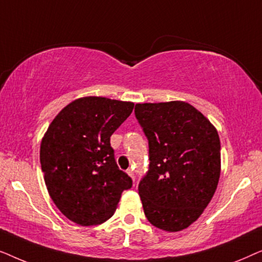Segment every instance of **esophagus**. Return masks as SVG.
<instances>
[{"label":"esophagus","mask_w":262,"mask_h":262,"mask_svg":"<svg viewBox=\"0 0 262 262\" xmlns=\"http://www.w3.org/2000/svg\"><path fill=\"white\" fill-rule=\"evenodd\" d=\"M127 174L130 175V177L132 178V180L135 181V171H134V169H127Z\"/></svg>","instance_id":"1"}]
</instances>
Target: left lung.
<instances>
[{
	"label": "left lung",
	"instance_id": "left-lung-1",
	"mask_svg": "<svg viewBox=\"0 0 262 262\" xmlns=\"http://www.w3.org/2000/svg\"><path fill=\"white\" fill-rule=\"evenodd\" d=\"M135 114L149 142V169L138 185L145 217L162 230H184L198 220L216 192L220 136L184 101L137 103Z\"/></svg>",
	"mask_w": 262,
	"mask_h": 262
}]
</instances>
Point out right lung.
Segmentation results:
<instances>
[{"instance_id": "obj_1", "label": "right lung", "mask_w": 262, "mask_h": 262, "mask_svg": "<svg viewBox=\"0 0 262 262\" xmlns=\"http://www.w3.org/2000/svg\"><path fill=\"white\" fill-rule=\"evenodd\" d=\"M135 103L85 96L64 107L40 144V164L49 194L67 218L89 227L113 216L132 180L120 170L111 136Z\"/></svg>"}]
</instances>
